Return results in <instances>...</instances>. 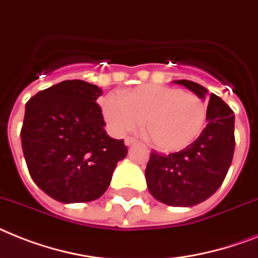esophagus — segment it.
Returning <instances> with one entry per match:
<instances>
[{
	"label": "esophagus",
	"instance_id": "obj_1",
	"mask_svg": "<svg viewBox=\"0 0 258 258\" xmlns=\"http://www.w3.org/2000/svg\"><path fill=\"white\" fill-rule=\"evenodd\" d=\"M134 143H135V139H134V138H125V139H124V144L127 146V147L133 146Z\"/></svg>",
	"mask_w": 258,
	"mask_h": 258
}]
</instances>
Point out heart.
Segmentation results:
<instances>
[{
  "instance_id": "heart-1",
  "label": "heart",
  "mask_w": 258,
  "mask_h": 258,
  "mask_svg": "<svg viewBox=\"0 0 258 258\" xmlns=\"http://www.w3.org/2000/svg\"><path fill=\"white\" fill-rule=\"evenodd\" d=\"M102 111L116 135L144 122V136L162 152L189 147L202 135L207 120V107L199 96L160 85L138 86L123 91L120 98L106 96Z\"/></svg>"
}]
</instances>
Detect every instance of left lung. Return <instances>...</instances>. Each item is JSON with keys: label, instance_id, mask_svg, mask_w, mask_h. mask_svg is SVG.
<instances>
[{"label": "left lung", "instance_id": "1", "mask_svg": "<svg viewBox=\"0 0 258 258\" xmlns=\"http://www.w3.org/2000/svg\"><path fill=\"white\" fill-rule=\"evenodd\" d=\"M200 99L209 96L207 127L185 150L162 155L151 152L146 168L150 194L171 207H194L211 198L223 184L234 152V115L231 107L199 83L175 81Z\"/></svg>", "mask_w": 258, "mask_h": 258}]
</instances>
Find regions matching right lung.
Instances as JSON below:
<instances>
[{"label":"right lung","mask_w":258,"mask_h":258,"mask_svg":"<svg viewBox=\"0 0 258 258\" xmlns=\"http://www.w3.org/2000/svg\"><path fill=\"white\" fill-rule=\"evenodd\" d=\"M102 90L89 82L63 81L27 100L21 142L31 179L64 204L99 199L115 167L127 155L123 139L104 131L96 99Z\"/></svg>","instance_id":"obj_1"}]
</instances>
